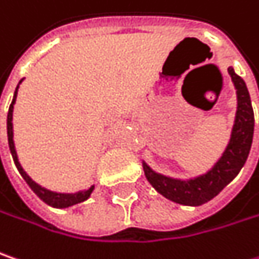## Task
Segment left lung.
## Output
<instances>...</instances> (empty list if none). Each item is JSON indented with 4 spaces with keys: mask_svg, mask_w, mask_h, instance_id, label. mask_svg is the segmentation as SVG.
<instances>
[{
    "mask_svg": "<svg viewBox=\"0 0 259 259\" xmlns=\"http://www.w3.org/2000/svg\"><path fill=\"white\" fill-rule=\"evenodd\" d=\"M232 81L236 89L238 108L236 116L232 128L230 140L220 159L205 174L191 178L178 179L166 175L157 174L143 160V169L151 187L164 198L182 204L197 207L213 200L214 197L230 184L248 159L249 150L252 146L253 137V109L251 97L245 81L235 72L232 67L227 68Z\"/></svg>",
    "mask_w": 259,
    "mask_h": 259,
    "instance_id": "1",
    "label": "left lung"
}]
</instances>
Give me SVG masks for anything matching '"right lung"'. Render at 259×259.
Masks as SVG:
<instances>
[{"label":"right lung","mask_w":259,"mask_h":259,"mask_svg":"<svg viewBox=\"0 0 259 259\" xmlns=\"http://www.w3.org/2000/svg\"><path fill=\"white\" fill-rule=\"evenodd\" d=\"M23 80H20L21 83ZM19 83V85H20ZM19 85L16 87V92H14V97H13V102L10 105V109H8V115H7V136H8V146H10V151H11V156H13V160L16 163L17 169H19L20 175L23 176V179L27 182V185L32 188V191L40 198V200L46 202L48 205L51 207H55V208H68L71 205H75L78 202H83L85 201L93 192L95 185L89 188V189H83V191H78V192H74V194H68V192H55V191H51V189H46V188L40 187L39 184H36L29 175L26 174V170L21 167V164L19 162V157H17V151H16V146H14V131H13V110H14V103H16V97H17V90H19Z\"/></svg>","instance_id":"add662e5"}]
</instances>
